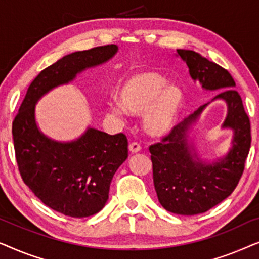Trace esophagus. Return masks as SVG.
Here are the masks:
<instances>
[{
	"label": "esophagus",
	"mask_w": 259,
	"mask_h": 259,
	"mask_svg": "<svg viewBox=\"0 0 259 259\" xmlns=\"http://www.w3.org/2000/svg\"><path fill=\"white\" fill-rule=\"evenodd\" d=\"M128 148H130L131 153H138V152H140L141 146L138 143H131Z\"/></svg>",
	"instance_id": "esophagus-1"
}]
</instances>
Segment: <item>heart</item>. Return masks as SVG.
Masks as SVG:
<instances>
[{
    "label": "heart",
    "mask_w": 259,
    "mask_h": 259,
    "mask_svg": "<svg viewBox=\"0 0 259 259\" xmlns=\"http://www.w3.org/2000/svg\"><path fill=\"white\" fill-rule=\"evenodd\" d=\"M118 98L120 104L109 102V111L116 115L143 114V128L152 138L167 136L185 105V93L179 84L166 82L161 74L148 69L126 76L118 88Z\"/></svg>",
    "instance_id": "b5f03b06"
}]
</instances>
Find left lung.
<instances>
[{
    "label": "left lung",
    "mask_w": 259,
    "mask_h": 259,
    "mask_svg": "<svg viewBox=\"0 0 259 259\" xmlns=\"http://www.w3.org/2000/svg\"><path fill=\"white\" fill-rule=\"evenodd\" d=\"M177 53L189 67L192 80L205 91L223 90L212 101L226 102L222 128L233 131L232 146L224 157L211 162L199 157L189 133L207 102L175 126L161 143L150 146L159 203L172 213L193 215L222 203L238 185L251 146V127L231 74L193 51L177 49Z\"/></svg>",
    "instance_id": "1"
}]
</instances>
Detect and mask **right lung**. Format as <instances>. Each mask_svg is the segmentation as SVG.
I'll list each match as a JSON object with an SVG mask.
<instances>
[{"label":"right lung","instance_id":"1","mask_svg":"<svg viewBox=\"0 0 259 259\" xmlns=\"http://www.w3.org/2000/svg\"><path fill=\"white\" fill-rule=\"evenodd\" d=\"M116 52V45L101 46L72 53L47 67L30 83L13 122L24 184L45 205L69 217H90L102 210L113 176L128 157V141L125 134L109 136L93 127L75 140H53L38 130L35 106L53 88L72 82L77 74L107 62Z\"/></svg>","mask_w":259,"mask_h":259}]
</instances>
